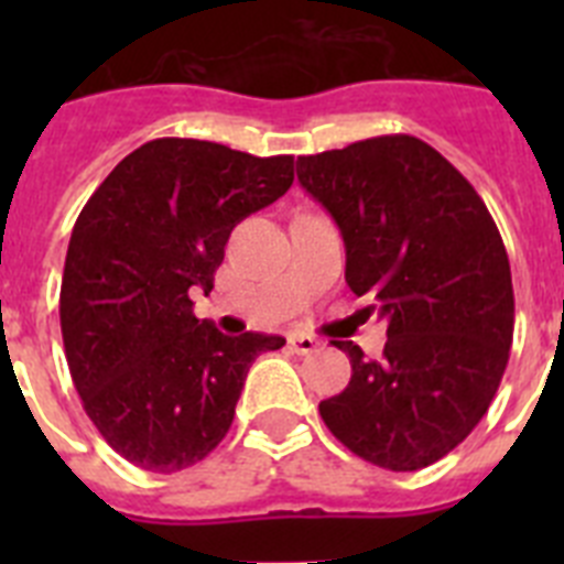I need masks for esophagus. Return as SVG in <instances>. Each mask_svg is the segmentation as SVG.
Instances as JSON below:
<instances>
[{"instance_id": "1", "label": "esophagus", "mask_w": 564, "mask_h": 564, "mask_svg": "<svg viewBox=\"0 0 564 564\" xmlns=\"http://www.w3.org/2000/svg\"><path fill=\"white\" fill-rule=\"evenodd\" d=\"M288 344H291V350L296 352V356H311L318 347L316 338L307 336V333H291V336H288Z\"/></svg>"}]
</instances>
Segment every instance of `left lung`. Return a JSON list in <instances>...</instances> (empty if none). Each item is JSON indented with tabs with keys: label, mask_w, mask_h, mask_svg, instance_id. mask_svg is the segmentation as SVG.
<instances>
[{
	"label": "left lung",
	"mask_w": 564,
	"mask_h": 564,
	"mask_svg": "<svg viewBox=\"0 0 564 564\" xmlns=\"http://www.w3.org/2000/svg\"><path fill=\"white\" fill-rule=\"evenodd\" d=\"M299 183L327 208L344 279L387 318L383 356L338 341L352 376L318 403L364 460L417 471L449 455L488 412L514 338L511 265L475 186L412 134L307 154Z\"/></svg>",
	"instance_id": "1"
}]
</instances>
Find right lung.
I'll use <instances>...</instances> for the list:
<instances>
[{
  "label": "right lung",
  "mask_w": 564,
  "mask_h": 564,
  "mask_svg": "<svg viewBox=\"0 0 564 564\" xmlns=\"http://www.w3.org/2000/svg\"><path fill=\"white\" fill-rule=\"evenodd\" d=\"M293 183V158L158 138L127 154L78 214L64 259L62 336L89 421L134 466L172 475L226 437L259 352L194 316L234 226Z\"/></svg>",
  "instance_id": "obj_1"
}]
</instances>
